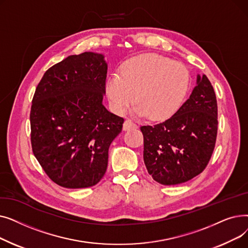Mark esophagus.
<instances>
[{"instance_id":"34e87169","label":"esophagus","mask_w":248,"mask_h":248,"mask_svg":"<svg viewBox=\"0 0 248 248\" xmlns=\"http://www.w3.org/2000/svg\"><path fill=\"white\" fill-rule=\"evenodd\" d=\"M137 124L132 122L131 120H125L124 123V131H128V129H132V128H136Z\"/></svg>"}]
</instances>
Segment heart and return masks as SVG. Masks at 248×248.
Here are the masks:
<instances>
[{
	"instance_id": "obj_1",
	"label": "heart",
	"mask_w": 248,
	"mask_h": 248,
	"mask_svg": "<svg viewBox=\"0 0 248 248\" xmlns=\"http://www.w3.org/2000/svg\"><path fill=\"white\" fill-rule=\"evenodd\" d=\"M190 87V73L183 64L164 56L147 53L128 60L122 75L113 74L107 82V93L113 109L124 112L135 100V112L152 121L174 114Z\"/></svg>"
}]
</instances>
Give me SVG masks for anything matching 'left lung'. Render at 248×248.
Here are the masks:
<instances>
[{"instance_id":"obj_1","label":"left lung","mask_w":248,"mask_h":248,"mask_svg":"<svg viewBox=\"0 0 248 248\" xmlns=\"http://www.w3.org/2000/svg\"><path fill=\"white\" fill-rule=\"evenodd\" d=\"M217 101L205 74L180 108L163 123L142 125L144 162L149 174L163 185L184 183L209 162L217 136Z\"/></svg>"}]
</instances>
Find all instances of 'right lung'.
<instances>
[{"instance_id": "right-lung-1", "label": "right lung", "mask_w": 248, "mask_h": 248, "mask_svg": "<svg viewBox=\"0 0 248 248\" xmlns=\"http://www.w3.org/2000/svg\"><path fill=\"white\" fill-rule=\"evenodd\" d=\"M108 63L84 52L50 67L39 82L30 112L33 154L61 187L96 185L107 172L108 148L124 119L103 106Z\"/></svg>"}]
</instances>
